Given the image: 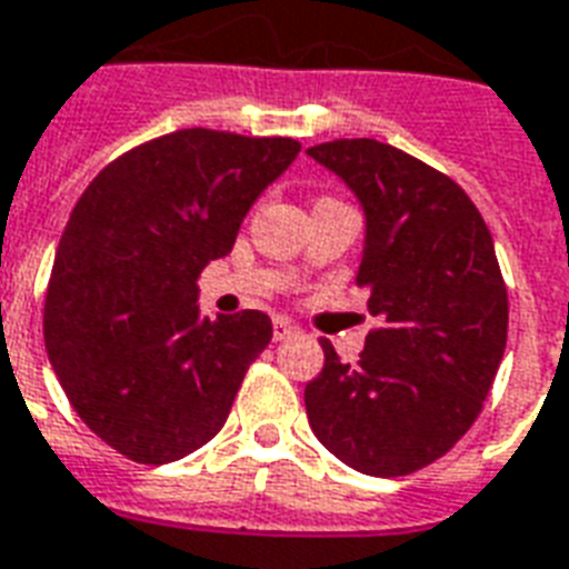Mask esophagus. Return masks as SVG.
<instances>
[{"instance_id": "obj_1", "label": "esophagus", "mask_w": 569, "mask_h": 569, "mask_svg": "<svg viewBox=\"0 0 569 569\" xmlns=\"http://www.w3.org/2000/svg\"><path fill=\"white\" fill-rule=\"evenodd\" d=\"M295 325L289 319H274V340H286V337H292Z\"/></svg>"}]
</instances>
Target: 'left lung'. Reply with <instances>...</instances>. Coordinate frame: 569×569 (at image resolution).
Segmentation results:
<instances>
[{
  "instance_id": "1",
  "label": "left lung",
  "mask_w": 569,
  "mask_h": 569,
  "mask_svg": "<svg viewBox=\"0 0 569 569\" xmlns=\"http://www.w3.org/2000/svg\"><path fill=\"white\" fill-rule=\"evenodd\" d=\"M367 214L355 283L381 325L361 358L325 367L303 406L346 466L402 477L445 457L477 420L507 346V286L483 217L457 181L379 140L307 149Z\"/></svg>"
}]
</instances>
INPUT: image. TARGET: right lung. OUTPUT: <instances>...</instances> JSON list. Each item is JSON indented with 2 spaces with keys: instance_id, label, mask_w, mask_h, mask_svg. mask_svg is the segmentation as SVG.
<instances>
[{
  "instance_id": "obj_1",
  "label": "right lung",
  "mask_w": 569,
  "mask_h": 569,
  "mask_svg": "<svg viewBox=\"0 0 569 569\" xmlns=\"http://www.w3.org/2000/svg\"><path fill=\"white\" fill-rule=\"evenodd\" d=\"M298 151L292 137L184 128L124 151L77 199L47 286L43 346L73 411L121 457L176 462L227 423L271 319H202L197 277L232 250L256 197Z\"/></svg>"
}]
</instances>
